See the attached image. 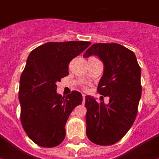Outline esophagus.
<instances>
[{
	"label": "esophagus",
	"instance_id": "obj_1",
	"mask_svg": "<svg viewBox=\"0 0 159 159\" xmlns=\"http://www.w3.org/2000/svg\"><path fill=\"white\" fill-rule=\"evenodd\" d=\"M82 100H83V103H85L86 101V95H82Z\"/></svg>",
	"mask_w": 159,
	"mask_h": 159
}]
</instances>
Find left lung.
Wrapping results in <instances>:
<instances>
[{"label":"left lung","mask_w":159,"mask_h":159,"mask_svg":"<svg viewBox=\"0 0 159 159\" xmlns=\"http://www.w3.org/2000/svg\"><path fill=\"white\" fill-rule=\"evenodd\" d=\"M97 55L104 65L97 92L109 96V103H98L86 96V135L99 145L119 141L131 128L137 115L141 96V69L133 51L117 43H96L83 56Z\"/></svg>","instance_id":"left-lung-1"}]
</instances>
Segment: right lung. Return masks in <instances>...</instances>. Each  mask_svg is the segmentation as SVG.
<instances>
[{
  "label": "right lung",
  "instance_id": "1",
  "mask_svg": "<svg viewBox=\"0 0 159 159\" xmlns=\"http://www.w3.org/2000/svg\"><path fill=\"white\" fill-rule=\"evenodd\" d=\"M91 42H47L30 53L19 82L20 120L28 136L45 148L59 145L65 138V124L82 95L73 91L64 98L56 82L68 75V64Z\"/></svg>",
  "mask_w": 159,
  "mask_h": 159
}]
</instances>
